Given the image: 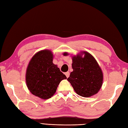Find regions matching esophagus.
Masks as SVG:
<instances>
[{"label": "esophagus", "instance_id": "esophagus-1", "mask_svg": "<svg viewBox=\"0 0 128 128\" xmlns=\"http://www.w3.org/2000/svg\"><path fill=\"white\" fill-rule=\"evenodd\" d=\"M65 75L66 76L67 78L69 77V76H70V72H66V73H65Z\"/></svg>", "mask_w": 128, "mask_h": 128}]
</instances>
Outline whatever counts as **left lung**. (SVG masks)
<instances>
[{
    "mask_svg": "<svg viewBox=\"0 0 128 128\" xmlns=\"http://www.w3.org/2000/svg\"><path fill=\"white\" fill-rule=\"evenodd\" d=\"M84 54V57L80 55L73 57L72 67L74 71L67 80L78 94L89 97L97 93L100 89L103 73L94 58L87 52Z\"/></svg>",
    "mask_w": 128,
    "mask_h": 128,
    "instance_id": "1",
    "label": "left lung"
}]
</instances>
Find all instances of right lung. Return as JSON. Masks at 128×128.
I'll return each instance as SVG.
<instances>
[{
  "instance_id": "1",
  "label": "right lung",
  "mask_w": 128,
  "mask_h": 128,
  "mask_svg": "<svg viewBox=\"0 0 128 128\" xmlns=\"http://www.w3.org/2000/svg\"><path fill=\"white\" fill-rule=\"evenodd\" d=\"M52 58L50 51H41L31 58L26 70L28 89L32 94L44 100L51 98L61 80L67 78L53 64Z\"/></svg>"
}]
</instances>
